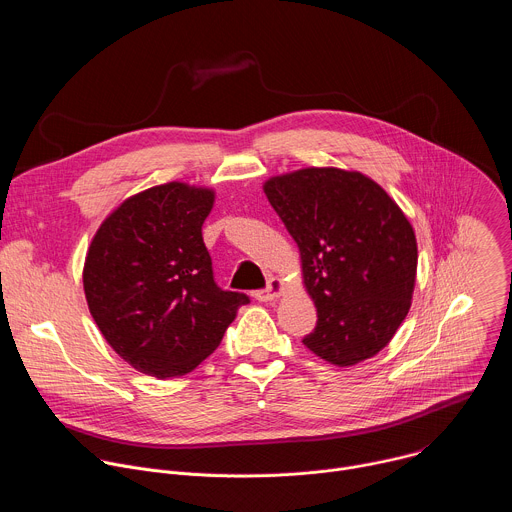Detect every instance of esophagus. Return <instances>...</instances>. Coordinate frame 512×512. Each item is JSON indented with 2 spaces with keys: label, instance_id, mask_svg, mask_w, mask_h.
I'll return each mask as SVG.
<instances>
[{
  "label": "esophagus",
  "instance_id": "esophagus-1",
  "mask_svg": "<svg viewBox=\"0 0 512 512\" xmlns=\"http://www.w3.org/2000/svg\"><path fill=\"white\" fill-rule=\"evenodd\" d=\"M283 291H285V283H283V279H279V277H271L265 289L255 291V298H257L259 302H273V300H277V298L283 294Z\"/></svg>",
  "mask_w": 512,
  "mask_h": 512
}]
</instances>
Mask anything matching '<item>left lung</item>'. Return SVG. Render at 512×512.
Listing matches in <instances>:
<instances>
[{"instance_id": "8db88e82", "label": "left lung", "mask_w": 512, "mask_h": 512, "mask_svg": "<svg viewBox=\"0 0 512 512\" xmlns=\"http://www.w3.org/2000/svg\"><path fill=\"white\" fill-rule=\"evenodd\" d=\"M263 192L298 245L318 312L306 348L334 367L379 354L415 289L417 239L405 212L373 178L332 166L271 176Z\"/></svg>"}]
</instances>
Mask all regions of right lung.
Segmentation results:
<instances>
[{
  "label": "right lung",
  "instance_id": "add662e5",
  "mask_svg": "<svg viewBox=\"0 0 512 512\" xmlns=\"http://www.w3.org/2000/svg\"><path fill=\"white\" fill-rule=\"evenodd\" d=\"M214 198L212 188L186 182L141 190L107 214L89 245V312L107 344L139 373H192L249 304L212 279L202 225Z\"/></svg>",
  "mask_w": 512,
  "mask_h": 512
}]
</instances>
